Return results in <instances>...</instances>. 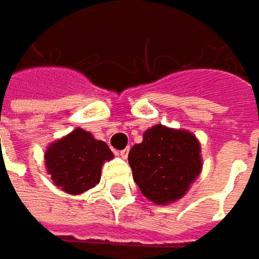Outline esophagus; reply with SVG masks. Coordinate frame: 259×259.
<instances>
[{
    "label": "esophagus",
    "instance_id": "34e87169",
    "mask_svg": "<svg viewBox=\"0 0 259 259\" xmlns=\"http://www.w3.org/2000/svg\"><path fill=\"white\" fill-rule=\"evenodd\" d=\"M129 150H130V147L127 146L126 149H123V150H120L119 153H120V156L123 157V159H126L127 157V155H129Z\"/></svg>",
    "mask_w": 259,
    "mask_h": 259
}]
</instances>
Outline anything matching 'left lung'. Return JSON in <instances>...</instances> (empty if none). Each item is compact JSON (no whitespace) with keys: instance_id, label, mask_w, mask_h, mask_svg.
I'll list each match as a JSON object with an SVG mask.
<instances>
[{"instance_id":"1","label":"left lung","mask_w":259,"mask_h":259,"mask_svg":"<svg viewBox=\"0 0 259 259\" xmlns=\"http://www.w3.org/2000/svg\"><path fill=\"white\" fill-rule=\"evenodd\" d=\"M199 153L201 145L189 132L153 126L130 149L133 179L147 199L170 203L182 198L201 172Z\"/></svg>"}]
</instances>
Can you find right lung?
Here are the masks:
<instances>
[{"label": "right lung", "mask_w": 259, "mask_h": 259, "mask_svg": "<svg viewBox=\"0 0 259 259\" xmlns=\"http://www.w3.org/2000/svg\"><path fill=\"white\" fill-rule=\"evenodd\" d=\"M113 157L109 146L83 129L50 145L46 166L51 181L64 192L77 195L100 182L102 165Z\"/></svg>", "instance_id": "right-lung-1"}]
</instances>
